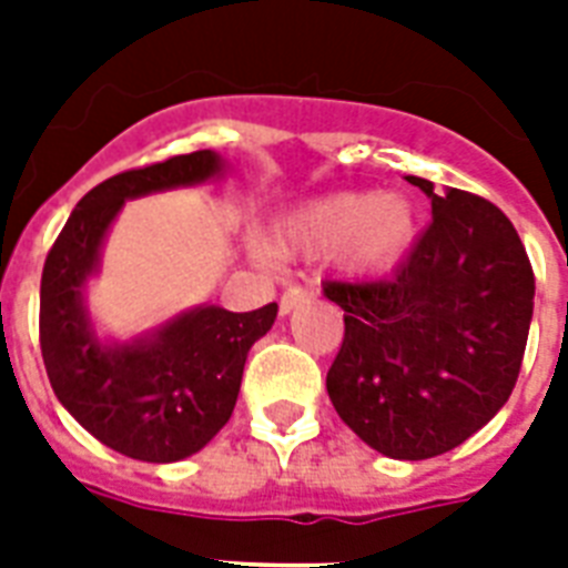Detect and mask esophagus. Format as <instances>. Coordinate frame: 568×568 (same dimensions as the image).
I'll use <instances>...</instances> for the list:
<instances>
[{"label": "esophagus", "mask_w": 568, "mask_h": 568, "mask_svg": "<svg viewBox=\"0 0 568 568\" xmlns=\"http://www.w3.org/2000/svg\"><path fill=\"white\" fill-rule=\"evenodd\" d=\"M312 297H315V288H310V285H288V288L283 292V297H280V312H283V315H288L294 306L310 303Z\"/></svg>", "instance_id": "obj_1"}]
</instances>
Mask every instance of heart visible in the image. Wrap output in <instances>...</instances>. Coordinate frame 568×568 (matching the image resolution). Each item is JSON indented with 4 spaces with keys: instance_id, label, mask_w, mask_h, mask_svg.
I'll return each instance as SVG.
<instances>
[{
    "instance_id": "heart-1",
    "label": "heart",
    "mask_w": 568,
    "mask_h": 568,
    "mask_svg": "<svg viewBox=\"0 0 568 568\" xmlns=\"http://www.w3.org/2000/svg\"><path fill=\"white\" fill-rule=\"evenodd\" d=\"M415 239V209L397 194L374 196L363 191L321 196L294 209L276 226V244L285 253L327 256L342 253L345 265L374 274L395 265Z\"/></svg>"
}]
</instances>
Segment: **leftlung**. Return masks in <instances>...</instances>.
<instances>
[{
	"instance_id": "left-lung-1",
	"label": "left lung",
	"mask_w": 568,
	"mask_h": 568,
	"mask_svg": "<svg viewBox=\"0 0 568 568\" xmlns=\"http://www.w3.org/2000/svg\"><path fill=\"white\" fill-rule=\"evenodd\" d=\"M433 221L388 280L324 283L345 310L327 372L351 430L392 459H427L484 427L519 379L534 315V267L495 203L406 176Z\"/></svg>"
}]
</instances>
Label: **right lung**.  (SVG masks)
Instances as JSON below:
<instances>
[{"label": "right lung", "mask_w": 568, "mask_h": 568, "mask_svg": "<svg viewBox=\"0 0 568 568\" xmlns=\"http://www.w3.org/2000/svg\"><path fill=\"white\" fill-rule=\"evenodd\" d=\"M212 150L123 171L79 200L40 276V354L67 413L118 454L144 463L191 457L230 422L247 351L271 329L276 303L253 312H185L155 336L100 345L84 315L109 223L129 196L194 185L221 173Z\"/></svg>", "instance_id": "obj_1"}]
</instances>
